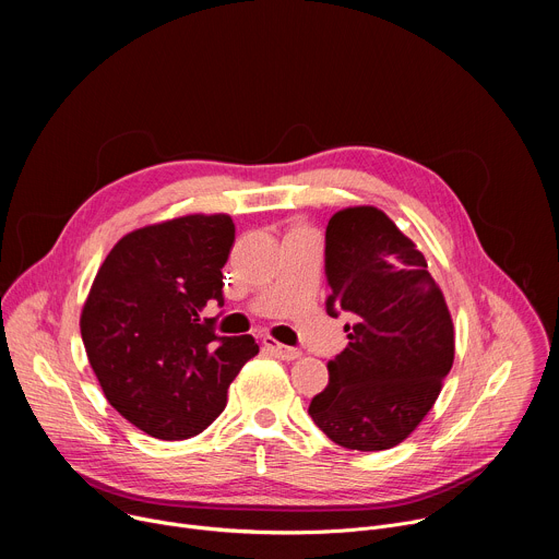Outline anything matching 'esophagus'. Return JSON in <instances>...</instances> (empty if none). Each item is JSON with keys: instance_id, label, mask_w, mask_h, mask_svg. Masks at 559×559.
<instances>
[{"instance_id": "1", "label": "esophagus", "mask_w": 559, "mask_h": 559, "mask_svg": "<svg viewBox=\"0 0 559 559\" xmlns=\"http://www.w3.org/2000/svg\"><path fill=\"white\" fill-rule=\"evenodd\" d=\"M263 345H265V349H270V352H272L274 356H278L281 360H298V358H300V349L281 345V343L274 341L272 336H265V338H263Z\"/></svg>"}]
</instances>
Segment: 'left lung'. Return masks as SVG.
Returning a JSON list of instances; mask_svg holds the SVG:
<instances>
[{"label":"left lung","mask_w":559,"mask_h":559,"mask_svg":"<svg viewBox=\"0 0 559 559\" xmlns=\"http://www.w3.org/2000/svg\"><path fill=\"white\" fill-rule=\"evenodd\" d=\"M328 311H352L347 347L309 416L330 440L382 451L407 440L436 405L455 356L440 285L409 236L373 205L338 210L325 231Z\"/></svg>","instance_id":"8db88e82"}]
</instances>
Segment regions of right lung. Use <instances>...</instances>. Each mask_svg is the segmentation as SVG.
Returning <instances> with one entry per match:
<instances>
[{"instance_id": "1", "label": "right lung", "mask_w": 559, "mask_h": 559, "mask_svg": "<svg viewBox=\"0 0 559 559\" xmlns=\"http://www.w3.org/2000/svg\"><path fill=\"white\" fill-rule=\"evenodd\" d=\"M229 214H186L121 236L82 307L84 347L108 403L158 440H186L225 409L227 389L259 354L252 336L201 323L223 305Z\"/></svg>"}]
</instances>
